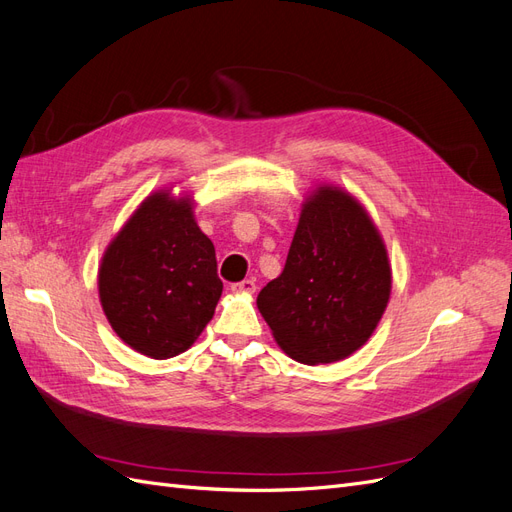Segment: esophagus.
<instances>
[{"mask_svg":"<svg viewBox=\"0 0 512 512\" xmlns=\"http://www.w3.org/2000/svg\"><path fill=\"white\" fill-rule=\"evenodd\" d=\"M230 290L235 292V294H254L256 292V284H254V280H243V282L232 284Z\"/></svg>","mask_w":512,"mask_h":512,"instance_id":"1","label":"esophagus"}]
</instances>
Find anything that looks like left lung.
Instances as JSON below:
<instances>
[{"label":"left lung","instance_id":"left-lung-1","mask_svg":"<svg viewBox=\"0 0 512 512\" xmlns=\"http://www.w3.org/2000/svg\"><path fill=\"white\" fill-rule=\"evenodd\" d=\"M391 297V262L374 220L350 192L318 185L301 207L280 277L256 305L294 361L335 363L376 331Z\"/></svg>","mask_w":512,"mask_h":512}]
</instances>
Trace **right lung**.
Masks as SVG:
<instances>
[{
  "mask_svg": "<svg viewBox=\"0 0 512 512\" xmlns=\"http://www.w3.org/2000/svg\"><path fill=\"white\" fill-rule=\"evenodd\" d=\"M211 239L192 196L149 194L104 250L98 292L106 320L132 350L170 359L188 350L222 297Z\"/></svg>",
  "mask_w": 512,
  "mask_h": 512,
  "instance_id": "add662e5",
  "label": "right lung"
}]
</instances>
